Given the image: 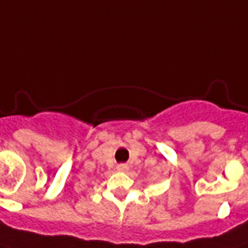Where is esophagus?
I'll use <instances>...</instances> for the list:
<instances>
[{
    "instance_id": "esophagus-1",
    "label": "esophagus",
    "mask_w": 248,
    "mask_h": 248,
    "mask_svg": "<svg viewBox=\"0 0 248 248\" xmlns=\"http://www.w3.org/2000/svg\"><path fill=\"white\" fill-rule=\"evenodd\" d=\"M117 170H118L120 172H126V171H128V165H126V163H121V165L117 166Z\"/></svg>"
}]
</instances>
